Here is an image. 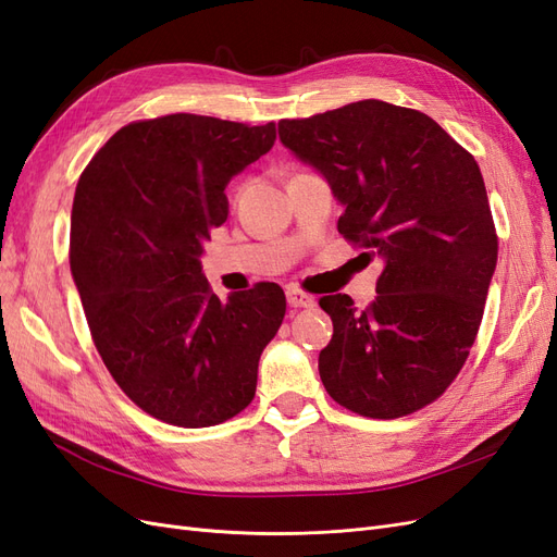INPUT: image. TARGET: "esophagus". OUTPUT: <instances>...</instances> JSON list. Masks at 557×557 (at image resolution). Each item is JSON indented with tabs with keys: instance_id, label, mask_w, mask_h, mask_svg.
<instances>
[{
	"instance_id": "esophagus-1",
	"label": "esophagus",
	"mask_w": 557,
	"mask_h": 557,
	"mask_svg": "<svg viewBox=\"0 0 557 557\" xmlns=\"http://www.w3.org/2000/svg\"><path fill=\"white\" fill-rule=\"evenodd\" d=\"M285 297H288V305H290L293 309H307V307H313V305H315V299H313L311 295L301 293V290H297V288H288V290H285Z\"/></svg>"
}]
</instances>
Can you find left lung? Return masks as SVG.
<instances>
[{
  "label": "left lung",
  "mask_w": 557,
  "mask_h": 557,
  "mask_svg": "<svg viewBox=\"0 0 557 557\" xmlns=\"http://www.w3.org/2000/svg\"><path fill=\"white\" fill-rule=\"evenodd\" d=\"M278 137L327 181L344 237L383 260L369 309L320 299L334 325L320 381L367 418L423 409L462 369L497 264L476 160L430 115L379 99L281 121Z\"/></svg>",
  "instance_id": "1"
}]
</instances>
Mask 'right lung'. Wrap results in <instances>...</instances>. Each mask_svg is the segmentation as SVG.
I'll list each match as a JSON object with an SVG mask.
<instances>
[{"mask_svg": "<svg viewBox=\"0 0 557 557\" xmlns=\"http://www.w3.org/2000/svg\"><path fill=\"white\" fill-rule=\"evenodd\" d=\"M276 125L172 113L117 129L81 174L70 264L92 342L123 393L164 423L211 428L256 397L285 295L258 283L218 299L201 272L227 221V183Z\"/></svg>", "mask_w": 557, "mask_h": 557, "instance_id": "1", "label": "right lung"}]
</instances>
